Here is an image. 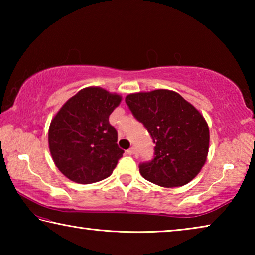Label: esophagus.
<instances>
[{
    "instance_id": "1",
    "label": "esophagus",
    "mask_w": 255,
    "mask_h": 255,
    "mask_svg": "<svg viewBox=\"0 0 255 255\" xmlns=\"http://www.w3.org/2000/svg\"><path fill=\"white\" fill-rule=\"evenodd\" d=\"M136 153V148L135 147H130L129 149H127V154L128 155H133Z\"/></svg>"
}]
</instances>
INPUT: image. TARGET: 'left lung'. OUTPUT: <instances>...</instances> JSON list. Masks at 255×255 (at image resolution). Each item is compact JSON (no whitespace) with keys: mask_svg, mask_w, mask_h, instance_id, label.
I'll return each mask as SVG.
<instances>
[{"mask_svg":"<svg viewBox=\"0 0 255 255\" xmlns=\"http://www.w3.org/2000/svg\"><path fill=\"white\" fill-rule=\"evenodd\" d=\"M125 100L155 144L154 158L139 165L141 176L165 188L181 187L195 179L209 149L204 116L171 90L130 93Z\"/></svg>","mask_w":255,"mask_h":255,"instance_id":"obj_1","label":"left lung"}]
</instances>
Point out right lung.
Masks as SVG:
<instances>
[{
  "label": "right lung",
  "instance_id": "obj_1",
  "mask_svg": "<svg viewBox=\"0 0 255 255\" xmlns=\"http://www.w3.org/2000/svg\"><path fill=\"white\" fill-rule=\"evenodd\" d=\"M122 99L100 86H89L68 99L51 119L49 150L67 179L90 184L111 175L124 150L109 116Z\"/></svg>",
  "mask_w": 255,
  "mask_h": 255
}]
</instances>
